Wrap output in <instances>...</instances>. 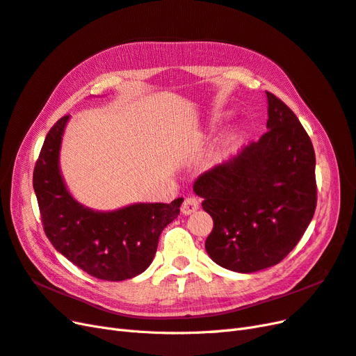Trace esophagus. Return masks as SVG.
<instances>
[{
	"label": "esophagus",
	"mask_w": 356,
	"mask_h": 356,
	"mask_svg": "<svg viewBox=\"0 0 356 356\" xmlns=\"http://www.w3.org/2000/svg\"><path fill=\"white\" fill-rule=\"evenodd\" d=\"M199 209V200L196 197H186V200L182 202V207H181V212L184 215H191L193 212H196Z\"/></svg>",
	"instance_id": "1"
}]
</instances>
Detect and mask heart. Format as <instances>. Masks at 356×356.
<instances>
[{
	"mask_svg": "<svg viewBox=\"0 0 356 356\" xmlns=\"http://www.w3.org/2000/svg\"><path fill=\"white\" fill-rule=\"evenodd\" d=\"M241 143V131L238 127L232 129L230 132H227L224 135L222 141H221V147L218 152V159H224L227 157L229 154H232L234 152V148L239 145Z\"/></svg>",
	"mask_w": 356,
	"mask_h": 356,
	"instance_id": "heart-1",
	"label": "heart"
}]
</instances>
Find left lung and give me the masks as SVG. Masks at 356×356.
<instances>
[{
  "label": "left lung",
  "instance_id": "1",
  "mask_svg": "<svg viewBox=\"0 0 356 356\" xmlns=\"http://www.w3.org/2000/svg\"><path fill=\"white\" fill-rule=\"evenodd\" d=\"M267 132L193 190L213 220L204 248L218 266L254 273L294 250L316 208L315 149L297 115L270 92Z\"/></svg>",
  "mask_w": 356,
  "mask_h": 356
}]
</instances>
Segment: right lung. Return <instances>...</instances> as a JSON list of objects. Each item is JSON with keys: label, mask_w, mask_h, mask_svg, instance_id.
Instances as JSON below:
<instances>
[{"label": "right lung", "mask_w": 356, "mask_h": 356, "mask_svg": "<svg viewBox=\"0 0 356 356\" xmlns=\"http://www.w3.org/2000/svg\"><path fill=\"white\" fill-rule=\"evenodd\" d=\"M70 115L49 131L34 169V191L44 232L55 250L86 273L124 281L152 264L159 236L179 215L182 197L170 203H134L95 211L75 200L63 181L59 156Z\"/></svg>", "instance_id": "1"}]
</instances>
